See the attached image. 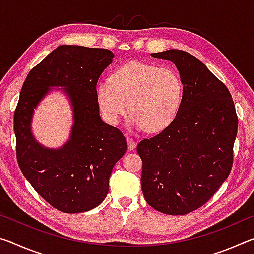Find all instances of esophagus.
<instances>
[{"label": "esophagus", "mask_w": 254, "mask_h": 254, "mask_svg": "<svg viewBox=\"0 0 254 254\" xmlns=\"http://www.w3.org/2000/svg\"><path fill=\"white\" fill-rule=\"evenodd\" d=\"M127 149L132 151V150H134L136 148V141L131 139V137H127Z\"/></svg>", "instance_id": "1"}]
</instances>
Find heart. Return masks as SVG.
<instances>
[{
  "mask_svg": "<svg viewBox=\"0 0 254 254\" xmlns=\"http://www.w3.org/2000/svg\"><path fill=\"white\" fill-rule=\"evenodd\" d=\"M183 95V80L174 68L140 60L123 64L111 80L96 85L97 103L106 122L119 124L130 109V126L150 133L166 130L175 121Z\"/></svg>",
  "mask_w": 254,
  "mask_h": 254,
  "instance_id": "heart-1",
  "label": "heart"
}]
</instances>
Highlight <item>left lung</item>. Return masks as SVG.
<instances>
[{"instance_id":"8db88e82","label":"left lung","mask_w":254,"mask_h":254,"mask_svg":"<svg viewBox=\"0 0 254 254\" xmlns=\"http://www.w3.org/2000/svg\"><path fill=\"white\" fill-rule=\"evenodd\" d=\"M151 56L175 64L184 95L175 121L137 144L141 187L154 209L185 215L201 207L229 177L238 115L229 89L199 59L177 49Z\"/></svg>"}]
</instances>
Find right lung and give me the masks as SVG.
<instances>
[{"label":"right lung","mask_w":254,"mask_h":254,"mask_svg":"<svg viewBox=\"0 0 254 254\" xmlns=\"http://www.w3.org/2000/svg\"><path fill=\"white\" fill-rule=\"evenodd\" d=\"M111 50L63 45L33 67L21 88L14 112L16 159L38 194L64 213L87 212L109 192L115 163L127 151L118 127L103 122L96 98L97 80L112 63ZM64 87L73 107L70 140L49 149L34 139V109L50 91Z\"/></svg>","instance_id":"right-lung-1"}]
</instances>
